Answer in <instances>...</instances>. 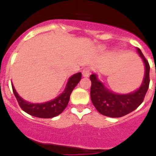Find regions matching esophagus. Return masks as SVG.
I'll list each match as a JSON object with an SVG mask.
<instances>
[{
  "label": "esophagus",
  "instance_id": "34e87169",
  "mask_svg": "<svg viewBox=\"0 0 156 156\" xmlns=\"http://www.w3.org/2000/svg\"><path fill=\"white\" fill-rule=\"evenodd\" d=\"M82 73L84 77H88L90 76V69L88 68V67H86V68H84L83 69Z\"/></svg>",
  "mask_w": 156,
  "mask_h": 156
}]
</instances>
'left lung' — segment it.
<instances>
[{
    "mask_svg": "<svg viewBox=\"0 0 156 156\" xmlns=\"http://www.w3.org/2000/svg\"><path fill=\"white\" fill-rule=\"evenodd\" d=\"M137 51L145 64V72L143 82L139 89L135 92L128 94H114L98 80L97 75L92 74L90 76L91 80V101L98 112L104 116L121 118L135 111L143 102L149 87L150 66L140 48H137Z\"/></svg>",
    "mask_w": 156,
    "mask_h": 156,
    "instance_id": "1",
    "label": "left lung"
}]
</instances>
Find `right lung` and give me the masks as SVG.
I'll list each match as a JSON object with an SVG mask.
<instances>
[{
	"mask_svg": "<svg viewBox=\"0 0 156 156\" xmlns=\"http://www.w3.org/2000/svg\"><path fill=\"white\" fill-rule=\"evenodd\" d=\"M81 75H82L81 73L73 75L69 79L66 87L62 94L52 101L42 104H31L28 101H25L18 95L13 84H11V86H12L13 93L15 94L19 106L23 111H25L27 114L37 118H51L60 114L66 108L71 93L80 80Z\"/></svg>",
	"mask_w": 156,
	"mask_h": 156,
	"instance_id": "right-lung-1",
	"label": "right lung"
}]
</instances>
